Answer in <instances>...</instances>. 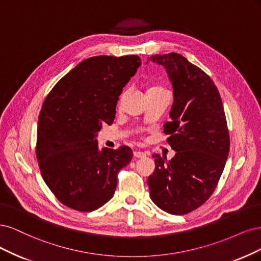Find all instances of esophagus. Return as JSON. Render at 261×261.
<instances>
[{
	"instance_id": "obj_1",
	"label": "esophagus",
	"mask_w": 261,
	"mask_h": 261,
	"mask_svg": "<svg viewBox=\"0 0 261 261\" xmlns=\"http://www.w3.org/2000/svg\"><path fill=\"white\" fill-rule=\"evenodd\" d=\"M133 155H134V157H137V158H145L146 157V154L143 153V152H134Z\"/></svg>"
}]
</instances>
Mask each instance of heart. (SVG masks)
<instances>
[{"label":"heart","mask_w":261,"mask_h":261,"mask_svg":"<svg viewBox=\"0 0 261 261\" xmlns=\"http://www.w3.org/2000/svg\"><path fill=\"white\" fill-rule=\"evenodd\" d=\"M150 89H154V88H150Z\"/></svg>","instance_id":"1"}]
</instances>
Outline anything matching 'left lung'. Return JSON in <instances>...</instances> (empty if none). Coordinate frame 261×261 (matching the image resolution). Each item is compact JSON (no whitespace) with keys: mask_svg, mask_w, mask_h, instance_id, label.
<instances>
[{"mask_svg":"<svg viewBox=\"0 0 261 261\" xmlns=\"http://www.w3.org/2000/svg\"><path fill=\"white\" fill-rule=\"evenodd\" d=\"M148 61L164 66L172 85L170 121L164 124V132L170 134L167 141L175 150L169 162L153 155L149 196L164 212L186 215L213 194L229 156L222 100L209 75L182 55H154Z\"/></svg>","mask_w":261,"mask_h":261,"instance_id":"obj_1","label":"left lung"}]
</instances>
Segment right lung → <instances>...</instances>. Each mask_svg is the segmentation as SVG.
I'll list each match as a JSON object with an SVG mask.
<instances>
[{
	"mask_svg": "<svg viewBox=\"0 0 261 261\" xmlns=\"http://www.w3.org/2000/svg\"><path fill=\"white\" fill-rule=\"evenodd\" d=\"M137 55L95 56L81 62L46 96L38 121L37 159L56 198L93 212L114 196L117 173L132 159L128 146L98 149L97 132L113 123L122 89L136 74Z\"/></svg>",
	"mask_w": 261,
	"mask_h": 261,
	"instance_id": "obj_1",
	"label": "right lung"
}]
</instances>
